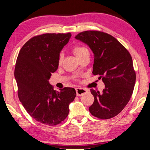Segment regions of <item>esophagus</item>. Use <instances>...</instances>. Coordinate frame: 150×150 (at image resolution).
Returning a JSON list of instances; mask_svg holds the SVG:
<instances>
[{"label": "esophagus", "instance_id": "1", "mask_svg": "<svg viewBox=\"0 0 150 150\" xmlns=\"http://www.w3.org/2000/svg\"><path fill=\"white\" fill-rule=\"evenodd\" d=\"M76 96H81L83 94H85L88 91L87 89H82V88H76Z\"/></svg>", "mask_w": 150, "mask_h": 150}]
</instances>
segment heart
Returning <instances> with one entry per match:
<instances>
[{"instance_id":"heart-1","label":"heart","mask_w":150,"mask_h":150,"mask_svg":"<svg viewBox=\"0 0 150 150\" xmlns=\"http://www.w3.org/2000/svg\"><path fill=\"white\" fill-rule=\"evenodd\" d=\"M72 51L75 54L77 58H79V57L83 56V54H86V53H89V50H88L87 47H85V46H83V45H76V46H74V48H72ZM62 61H63V55L61 54L60 56H59V61H58L59 65L61 64Z\"/></svg>"}]
</instances>
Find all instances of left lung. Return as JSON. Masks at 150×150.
I'll return each instance as SVG.
<instances>
[{"instance_id":"obj_1","label":"left lung","mask_w":150,"mask_h":150,"mask_svg":"<svg viewBox=\"0 0 150 150\" xmlns=\"http://www.w3.org/2000/svg\"><path fill=\"white\" fill-rule=\"evenodd\" d=\"M75 39L87 44L93 52L92 73L100 75L105 85L102 93L90 89L94 97L90 112L102 120L117 115L128 103L136 81L130 53L114 37L103 32L84 31Z\"/></svg>"}]
</instances>
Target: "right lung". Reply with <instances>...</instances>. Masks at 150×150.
Segmentation results:
<instances>
[{"label": "right lung", "mask_w": 150, "mask_h": 150, "mask_svg": "<svg viewBox=\"0 0 150 150\" xmlns=\"http://www.w3.org/2000/svg\"><path fill=\"white\" fill-rule=\"evenodd\" d=\"M71 33H46L26 42L18 54L15 76L18 98L33 118L43 124L55 126L69 114V105L76 97L74 88L59 91L49 83L59 67L60 52Z\"/></svg>", "instance_id": "1"}]
</instances>
